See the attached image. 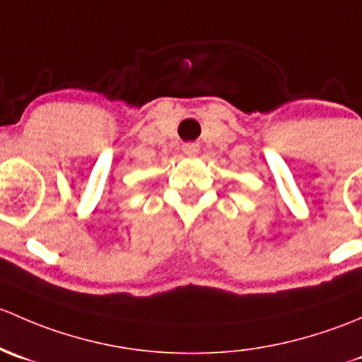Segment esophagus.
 <instances>
[{"label":"esophagus","mask_w":362,"mask_h":362,"mask_svg":"<svg viewBox=\"0 0 362 362\" xmlns=\"http://www.w3.org/2000/svg\"><path fill=\"white\" fill-rule=\"evenodd\" d=\"M182 151L188 156H195L199 153V146H197V144H185V146H182Z\"/></svg>","instance_id":"obj_1"}]
</instances>
